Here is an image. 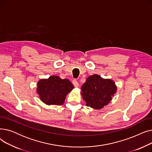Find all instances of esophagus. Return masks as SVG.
I'll list each match as a JSON object with an SVG mask.
<instances>
[{"instance_id": "obj_1", "label": "esophagus", "mask_w": 152, "mask_h": 152, "mask_svg": "<svg viewBox=\"0 0 152 152\" xmlns=\"http://www.w3.org/2000/svg\"><path fill=\"white\" fill-rule=\"evenodd\" d=\"M73 84L74 86L76 87H77L79 86V83L77 81V80H76V79H74V80L73 81Z\"/></svg>"}]
</instances>
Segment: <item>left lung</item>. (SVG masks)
<instances>
[{"mask_svg": "<svg viewBox=\"0 0 152 152\" xmlns=\"http://www.w3.org/2000/svg\"><path fill=\"white\" fill-rule=\"evenodd\" d=\"M83 100L86 105L95 109H100L107 105L116 92L113 81L105 79L97 75L87 79L81 87Z\"/></svg>", "mask_w": 152, "mask_h": 152, "instance_id": "1", "label": "left lung"}]
</instances>
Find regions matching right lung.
I'll return each mask as SVG.
<instances>
[{
    "label": "right lung",
    "instance_id": "add662e5",
    "mask_svg": "<svg viewBox=\"0 0 152 152\" xmlns=\"http://www.w3.org/2000/svg\"><path fill=\"white\" fill-rule=\"evenodd\" d=\"M74 88L68 79H62L52 76L47 79H41L37 83V91L41 100L47 105H61L66 95Z\"/></svg>",
    "mask_w": 152,
    "mask_h": 152
}]
</instances>
